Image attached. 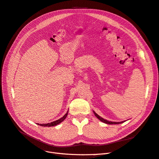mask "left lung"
<instances>
[{"instance_id": "8db88e82", "label": "left lung", "mask_w": 159, "mask_h": 159, "mask_svg": "<svg viewBox=\"0 0 159 159\" xmlns=\"http://www.w3.org/2000/svg\"><path fill=\"white\" fill-rule=\"evenodd\" d=\"M93 113H94V114H95V117H97L99 120H100L102 122H103V123H106V124H109V125H113V124H120V123H123V122H125V121H121V122H112V121H107V120H106V119H104L103 118H102V117H101L99 115H98L97 113H96L95 111H93Z\"/></svg>"}]
</instances>
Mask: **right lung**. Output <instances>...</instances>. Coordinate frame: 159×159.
I'll return each mask as SVG.
<instances>
[{
	"instance_id": "right-lung-1",
	"label": "right lung",
	"mask_w": 159,
	"mask_h": 159,
	"mask_svg": "<svg viewBox=\"0 0 159 159\" xmlns=\"http://www.w3.org/2000/svg\"><path fill=\"white\" fill-rule=\"evenodd\" d=\"M68 111H67V113L64 115L63 117H62L61 118L59 119L56 120V121H53V122H51V123H46V124H38L40 126H42V127H53V126H56L57 125L60 124V123H61L63 121H64V119L66 118L67 115H68Z\"/></svg>"
}]
</instances>
